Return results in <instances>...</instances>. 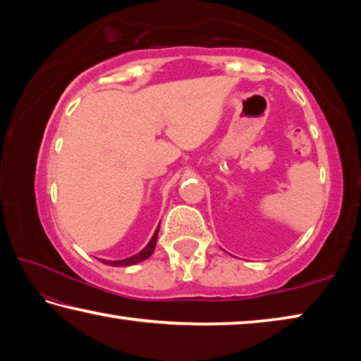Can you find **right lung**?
<instances>
[{"label":"right lung","instance_id":"right-lung-1","mask_svg":"<svg viewBox=\"0 0 361 361\" xmlns=\"http://www.w3.org/2000/svg\"><path fill=\"white\" fill-rule=\"evenodd\" d=\"M159 224H161V223H159ZM157 234H159V226H157V229L154 231V234H152L151 240L148 242V245H146V247L142 250V252H138L137 255L129 256V258H124V259H116V261H111V259H100V261L103 262V264L116 266V267H126V266L138 264V262L148 259L149 256L152 255V252H154L156 242H157Z\"/></svg>","mask_w":361,"mask_h":361}]
</instances>
